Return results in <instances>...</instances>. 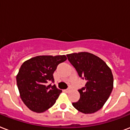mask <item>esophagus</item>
Returning a JSON list of instances; mask_svg holds the SVG:
<instances>
[{"label": "esophagus", "mask_w": 130, "mask_h": 130, "mask_svg": "<svg viewBox=\"0 0 130 130\" xmlns=\"http://www.w3.org/2000/svg\"><path fill=\"white\" fill-rule=\"evenodd\" d=\"M70 88H68V89H65V90H64V91H66V92H68V91H70Z\"/></svg>", "instance_id": "34e87169"}]
</instances>
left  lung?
Instances as JSON below:
<instances>
[{"mask_svg": "<svg viewBox=\"0 0 130 130\" xmlns=\"http://www.w3.org/2000/svg\"><path fill=\"white\" fill-rule=\"evenodd\" d=\"M79 76L86 81L78 91L80 98L72 105L85 114L96 112L104 106L113 88V76L110 68L103 60L88 52L67 55Z\"/></svg>", "mask_w": 130, "mask_h": 130, "instance_id": "obj_1", "label": "left lung"}]
</instances>
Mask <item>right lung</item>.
<instances>
[{
    "label": "right lung",
    "mask_w": 130,
    "mask_h": 130,
    "mask_svg": "<svg viewBox=\"0 0 130 130\" xmlns=\"http://www.w3.org/2000/svg\"><path fill=\"white\" fill-rule=\"evenodd\" d=\"M66 56H39L24 62L16 76L20 97L26 106L36 112H43L56 103L62 90L54 82V72Z\"/></svg>",
    "instance_id": "1"
}]
</instances>
